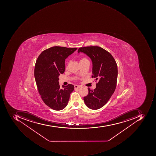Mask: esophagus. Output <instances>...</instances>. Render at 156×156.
<instances>
[{
	"label": "esophagus",
	"instance_id": "34e87169",
	"mask_svg": "<svg viewBox=\"0 0 156 156\" xmlns=\"http://www.w3.org/2000/svg\"><path fill=\"white\" fill-rule=\"evenodd\" d=\"M80 86L76 85H74V89H75V90H76V89H80Z\"/></svg>",
	"mask_w": 156,
	"mask_h": 156
}]
</instances>
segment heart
Here are the masks:
<instances>
[{
	"instance_id": "b5f03b06",
	"label": "heart",
	"mask_w": 156,
	"mask_h": 156,
	"mask_svg": "<svg viewBox=\"0 0 156 156\" xmlns=\"http://www.w3.org/2000/svg\"><path fill=\"white\" fill-rule=\"evenodd\" d=\"M88 59H87L86 58H82L81 60H80V62H84L85 61H88Z\"/></svg>"
}]
</instances>
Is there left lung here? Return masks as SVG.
I'll use <instances>...</instances> for the list:
<instances>
[{
    "instance_id": "obj_1",
    "label": "left lung",
    "mask_w": 156,
    "mask_h": 156,
    "mask_svg": "<svg viewBox=\"0 0 156 156\" xmlns=\"http://www.w3.org/2000/svg\"><path fill=\"white\" fill-rule=\"evenodd\" d=\"M78 52H83L92 62V78L98 80L96 88L91 90L84 97L85 104L92 110L100 109L107 103L117 85V65L111 53L99 46H87L79 48Z\"/></svg>"
}]
</instances>
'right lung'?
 Masks as SVG:
<instances>
[{
	"label": "right lung",
	"instance_id": "add662e5",
	"mask_svg": "<svg viewBox=\"0 0 156 156\" xmlns=\"http://www.w3.org/2000/svg\"><path fill=\"white\" fill-rule=\"evenodd\" d=\"M77 49L51 47L43 51L36 61L34 76L39 93L44 103L53 110L65 108L74 90V86L70 84L60 89L58 76L64 73L65 59Z\"/></svg>",
	"mask_w": 156,
	"mask_h": 156
}]
</instances>
